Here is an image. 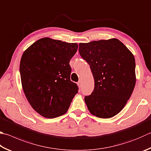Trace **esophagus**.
I'll return each mask as SVG.
<instances>
[{
  "label": "esophagus",
  "instance_id": "1",
  "mask_svg": "<svg viewBox=\"0 0 151 151\" xmlns=\"http://www.w3.org/2000/svg\"><path fill=\"white\" fill-rule=\"evenodd\" d=\"M81 84H82V83H81V81H79V82H78L77 85H78V86L79 88H81Z\"/></svg>",
  "mask_w": 151,
  "mask_h": 151
}]
</instances>
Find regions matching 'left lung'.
<instances>
[{"mask_svg": "<svg viewBox=\"0 0 151 151\" xmlns=\"http://www.w3.org/2000/svg\"><path fill=\"white\" fill-rule=\"evenodd\" d=\"M78 50L89 64L94 80V91L84 98L90 114L104 119L116 116L135 86L133 54L116 38L80 43Z\"/></svg>", "mask_w": 151, "mask_h": 151, "instance_id": "8db88e82", "label": "left lung"}]
</instances>
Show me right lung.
<instances>
[{
	"mask_svg": "<svg viewBox=\"0 0 151 151\" xmlns=\"http://www.w3.org/2000/svg\"><path fill=\"white\" fill-rule=\"evenodd\" d=\"M76 43L50 37L38 40L24 51L20 63L22 86L34 110L46 118L65 114L78 86L70 81L69 61Z\"/></svg>",
	"mask_w": 151,
	"mask_h": 151,
	"instance_id": "right-lung-1",
	"label": "right lung"
}]
</instances>
